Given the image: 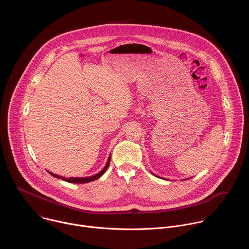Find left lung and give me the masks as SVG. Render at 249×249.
<instances>
[{
  "mask_svg": "<svg viewBox=\"0 0 249 249\" xmlns=\"http://www.w3.org/2000/svg\"><path fill=\"white\" fill-rule=\"evenodd\" d=\"M156 176H157V175H156Z\"/></svg>",
  "mask_w": 249,
  "mask_h": 249,
  "instance_id": "8db88e82",
  "label": "left lung"
}]
</instances>
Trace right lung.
I'll use <instances>...</instances> for the list:
<instances>
[{"label":"right lung","instance_id":"add662e5","mask_svg":"<svg viewBox=\"0 0 249 249\" xmlns=\"http://www.w3.org/2000/svg\"><path fill=\"white\" fill-rule=\"evenodd\" d=\"M109 162H110V157L108 158V160L107 162H106L105 166L103 167V169L101 171H99L98 173H96L95 175H92V176H89V177H70V178H66V177L64 176H60V175H57L55 173H52L50 171H48L52 176L54 177H57V178H62V180H65L67 182H70V183H88V182H90V181H93V180H96L97 178H99V177L106 171V169H107L108 165H109Z\"/></svg>","mask_w":249,"mask_h":249}]
</instances>
